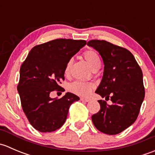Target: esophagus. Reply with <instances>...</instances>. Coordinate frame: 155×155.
Instances as JSON below:
<instances>
[{
    "instance_id": "1",
    "label": "esophagus",
    "mask_w": 155,
    "mask_h": 155,
    "mask_svg": "<svg viewBox=\"0 0 155 155\" xmlns=\"http://www.w3.org/2000/svg\"><path fill=\"white\" fill-rule=\"evenodd\" d=\"M80 101H84V102H89V101H90V99H88V98H83V97H81V98H80Z\"/></svg>"
}]
</instances>
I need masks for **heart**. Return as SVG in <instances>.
<instances>
[{"label": "heart", "mask_w": 155, "mask_h": 155, "mask_svg": "<svg viewBox=\"0 0 155 155\" xmlns=\"http://www.w3.org/2000/svg\"><path fill=\"white\" fill-rule=\"evenodd\" d=\"M84 58L86 60L87 64L91 68L94 70L100 69L101 66V61L99 55L96 51L93 50H88L84 53ZM72 65V60H70L68 62L65 68V73H68L70 71V68ZM94 87V85L92 82H81V81H76L69 85V91L73 92V94L79 95V96H87L91 93L93 88Z\"/></svg>", "instance_id": "b5f03b06"}]
</instances>
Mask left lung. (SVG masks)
I'll list each match as a JSON object with an SVG mask.
<instances>
[{"label":"left lung","instance_id":"obj_1","mask_svg":"<svg viewBox=\"0 0 155 155\" xmlns=\"http://www.w3.org/2000/svg\"><path fill=\"white\" fill-rule=\"evenodd\" d=\"M87 46L99 52L104 64V75L95 93L111 99L112 105L98 101L101 109L92 115L95 127L115 135L132 125L145 97L143 72L132 53L105 40H94Z\"/></svg>","mask_w":155,"mask_h":155}]
</instances>
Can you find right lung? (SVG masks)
<instances>
[{
	"instance_id": "add662e5",
	"label": "right lung",
	"mask_w": 155,
	"mask_h": 155,
	"mask_svg": "<svg viewBox=\"0 0 155 155\" xmlns=\"http://www.w3.org/2000/svg\"><path fill=\"white\" fill-rule=\"evenodd\" d=\"M85 40L57 39L34 46L20 68L17 90L30 124L42 133L59 129L67 119L69 108L79 97L67 92L61 98L49 94L61 88L65 68Z\"/></svg>"
}]
</instances>
